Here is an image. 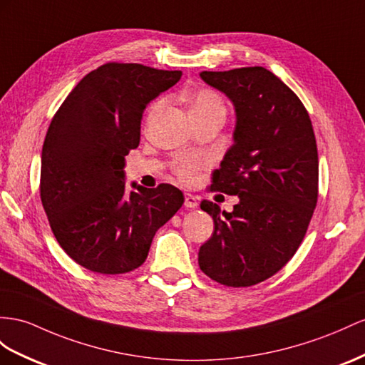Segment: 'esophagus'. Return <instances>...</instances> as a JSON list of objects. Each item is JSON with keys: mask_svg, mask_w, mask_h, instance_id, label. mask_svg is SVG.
<instances>
[{"mask_svg": "<svg viewBox=\"0 0 365 365\" xmlns=\"http://www.w3.org/2000/svg\"><path fill=\"white\" fill-rule=\"evenodd\" d=\"M185 207L186 208L197 207V197H195V195H192V194H190V192H186L185 194Z\"/></svg>", "mask_w": 365, "mask_h": 365, "instance_id": "esophagus-1", "label": "esophagus"}]
</instances>
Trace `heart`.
<instances>
[{
    "label": "heart",
    "mask_w": 365,
    "mask_h": 365,
    "mask_svg": "<svg viewBox=\"0 0 365 365\" xmlns=\"http://www.w3.org/2000/svg\"><path fill=\"white\" fill-rule=\"evenodd\" d=\"M158 108H160V105H155L151 109V115ZM210 109H223L222 98L212 91H208V89L199 91L191 100V114H197V112L210 110ZM199 165H200V160H197V158H191V157L180 158V160L174 165V171L185 183H192L195 179H197Z\"/></svg>",
    "instance_id": "1"
}]
</instances>
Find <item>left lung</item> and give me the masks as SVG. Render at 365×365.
Masks as SVG:
<instances>
[{"label": "left lung", "mask_w": 365, "mask_h": 365, "mask_svg": "<svg viewBox=\"0 0 365 365\" xmlns=\"http://www.w3.org/2000/svg\"><path fill=\"white\" fill-rule=\"evenodd\" d=\"M236 110V128L211 190L237 195L231 212L203 200L214 220L202 272L227 287L272 277L294 256L317 202V146L302 101L265 68L200 72Z\"/></svg>", "instance_id": "left-lung-1"}]
</instances>
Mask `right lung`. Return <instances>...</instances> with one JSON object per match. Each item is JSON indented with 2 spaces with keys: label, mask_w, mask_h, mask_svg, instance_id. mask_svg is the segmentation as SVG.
<instances>
[{
  "label": "right lung",
  "mask_w": 365,
  "mask_h": 365,
  "mask_svg": "<svg viewBox=\"0 0 365 365\" xmlns=\"http://www.w3.org/2000/svg\"><path fill=\"white\" fill-rule=\"evenodd\" d=\"M182 71L106 63L71 91L53 115L41 153L40 195L66 255L93 273L123 274L142 265L157 230L183 203L175 186L126 190L125 157L140 142L148 103Z\"/></svg>",
  "instance_id": "obj_1"
}]
</instances>
